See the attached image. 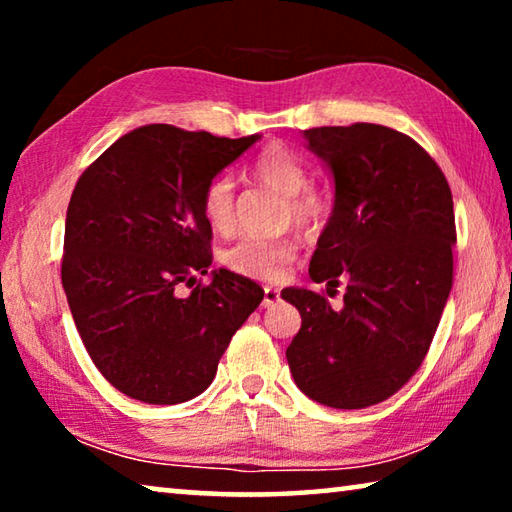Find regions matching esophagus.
Listing matches in <instances>:
<instances>
[{
  "label": "esophagus",
  "instance_id": "obj_1",
  "mask_svg": "<svg viewBox=\"0 0 512 512\" xmlns=\"http://www.w3.org/2000/svg\"><path fill=\"white\" fill-rule=\"evenodd\" d=\"M277 302H280V289L275 287H264V300H262V307L268 309V307H275Z\"/></svg>",
  "mask_w": 512,
  "mask_h": 512
}]
</instances>
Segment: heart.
Segmentation results:
<instances>
[{
  "label": "heart",
  "instance_id": "b5f03b06",
  "mask_svg": "<svg viewBox=\"0 0 512 512\" xmlns=\"http://www.w3.org/2000/svg\"><path fill=\"white\" fill-rule=\"evenodd\" d=\"M253 176L275 192L284 194L291 219L300 228H318L332 203L327 194L309 187V169L296 151L284 144H271L257 153L250 164ZM203 214L214 230L228 232L235 221V183L228 173L214 176L203 192ZM298 255L296 241L289 237H244L225 250L223 262L232 273L255 277V280H277Z\"/></svg>",
  "mask_w": 512,
  "mask_h": 512
}]
</instances>
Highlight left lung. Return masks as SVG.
I'll use <instances>...</instances> for the list:
<instances>
[{"mask_svg": "<svg viewBox=\"0 0 512 512\" xmlns=\"http://www.w3.org/2000/svg\"><path fill=\"white\" fill-rule=\"evenodd\" d=\"M334 176V210L309 264L323 293L284 289L302 325L287 348L302 393L332 409H366L422 366L452 291V189L409 135L379 124L305 131Z\"/></svg>", "mask_w": 512, "mask_h": 512, "instance_id": "8db88e82", "label": "left lung"}]
</instances>
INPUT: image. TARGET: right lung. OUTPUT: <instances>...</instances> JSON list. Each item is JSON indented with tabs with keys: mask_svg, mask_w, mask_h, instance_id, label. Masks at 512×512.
Here are the masks:
<instances>
[{
	"mask_svg": "<svg viewBox=\"0 0 512 512\" xmlns=\"http://www.w3.org/2000/svg\"><path fill=\"white\" fill-rule=\"evenodd\" d=\"M257 140L149 124L121 135L74 187L60 268L69 311L94 366L133 400L201 395L264 298L225 268L196 280L212 264L205 187Z\"/></svg>",
	"mask_w": 512,
	"mask_h": 512,
	"instance_id": "obj_1",
	"label": "right lung"
}]
</instances>
